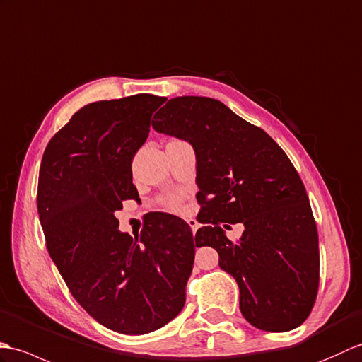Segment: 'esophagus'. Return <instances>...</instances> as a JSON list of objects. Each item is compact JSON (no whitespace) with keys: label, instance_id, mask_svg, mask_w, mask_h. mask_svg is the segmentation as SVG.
<instances>
[{"label":"esophagus","instance_id":"esophagus-1","mask_svg":"<svg viewBox=\"0 0 362 362\" xmlns=\"http://www.w3.org/2000/svg\"><path fill=\"white\" fill-rule=\"evenodd\" d=\"M187 223L190 224V229H192V232H194V234H195V232L198 230V223H197V220H189Z\"/></svg>","mask_w":362,"mask_h":362}]
</instances>
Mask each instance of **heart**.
I'll list each match as a JSON object with an SVG mask.
<instances>
[{
  "label": "heart",
  "mask_w": 362,
  "mask_h": 362,
  "mask_svg": "<svg viewBox=\"0 0 362 362\" xmlns=\"http://www.w3.org/2000/svg\"><path fill=\"white\" fill-rule=\"evenodd\" d=\"M181 202H182L181 195H170V197L165 198V206L168 209H172V211H176V209H180Z\"/></svg>",
  "instance_id": "1"
}]
</instances>
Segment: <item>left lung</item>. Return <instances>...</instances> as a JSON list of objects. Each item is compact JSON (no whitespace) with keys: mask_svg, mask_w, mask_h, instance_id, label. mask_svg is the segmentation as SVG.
<instances>
[{"mask_svg":"<svg viewBox=\"0 0 362 362\" xmlns=\"http://www.w3.org/2000/svg\"><path fill=\"white\" fill-rule=\"evenodd\" d=\"M187 141L197 156L198 246H212L235 279L240 310L264 332H290L311 313L319 288V240L307 190L290 158L262 128L224 103L182 95L151 122ZM220 222H243L230 243Z\"/></svg>","mask_w":362,"mask_h":362,"instance_id":"obj_1","label":"left lung"}]
</instances>
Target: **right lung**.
<instances>
[{"mask_svg":"<svg viewBox=\"0 0 362 362\" xmlns=\"http://www.w3.org/2000/svg\"><path fill=\"white\" fill-rule=\"evenodd\" d=\"M164 102L136 94L85 105L40 165L37 209L51 259L88 315L122 334L155 332L180 315L198 246L189 224L164 212L139 238L117 229L122 202H139L132 160Z\"/></svg>","mask_w":362,"mask_h":362,"instance_id":"obj_1","label":"right lung"}]
</instances>
